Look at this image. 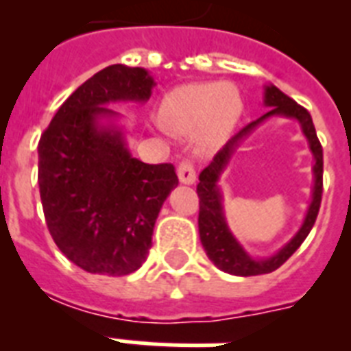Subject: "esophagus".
I'll return each instance as SVG.
<instances>
[{
  "label": "esophagus",
  "instance_id": "esophagus-1",
  "mask_svg": "<svg viewBox=\"0 0 351 351\" xmlns=\"http://www.w3.org/2000/svg\"><path fill=\"white\" fill-rule=\"evenodd\" d=\"M178 180L182 182V184H195V180H197V173H195V167H193L191 162H187V160H184L180 165H178Z\"/></svg>",
  "mask_w": 351,
  "mask_h": 351
}]
</instances>
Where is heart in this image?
Instances as JSON below:
<instances>
[{"mask_svg":"<svg viewBox=\"0 0 351 351\" xmlns=\"http://www.w3.org/2000/svg\"><path fill=\"white\" fill-rule=\"evenodd\" d=\"M244 112L239 89L231 84L198 82L173 87L160 100L158 123L171 134H191L202 151L219 147Z\"/></svg>","mask_w":351,"mask_h":351,"instance_id":"b5f03b06","label":"heart"}]
</instances>
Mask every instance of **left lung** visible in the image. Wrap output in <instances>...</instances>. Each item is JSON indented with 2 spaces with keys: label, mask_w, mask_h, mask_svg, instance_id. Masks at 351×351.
<instances>
[{
  "label": "left lung",
  "mask_w": 351,
  "mask_h": 351,
  "mask_svg": "<svg viewBox=\"0 0 351 351\" xmlns=\"http://www.w3.org/2000/svg\"><path fill=\"white\" fill-rule=\"evenodd\" d=\"M264 106L269 107L266 114H262L258 120L251 121L244 129H240L219 153L215 154L213 162L206 167L198 176L197 193L200 198V211H198V233H200V242L204 250L208 253L209 261L222 271L237 275V277H251V275H264V273L275 271L280 267L295 251L299 250V245L304 242L308 233L315 224L319 208H321L322 198V147L319 138H317L313 120L310 112L304 107H300L295 100L286 96L275 85H266L264 87ZM273 116L293 117L301 123L303 134L311 143V150L316 158L314 166V189L312 190V202L308 213L305 217V222L301 230L295 234L293 239L288 245H285L280 250L271 257H263L255 259L251 257L238 241L230 233L229 226L225 222L223 206H221V193H219L218 180L221 173L229 163L230 156L234 151L241 145L245 137L250 136V132L260 125L262 121Z\"/></svg>",
  "instance_id": "1"
}]
</instances>
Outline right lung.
<instances>
[{"mask_svg": "<svg viewBox=\"0 0 351 351\" xmlns=\"http://www.w3.org/2000/svg\"><path fill=\"white\" fill-rule=\"evenodd\" d=\"M153 76L109 65L82 84L38 143V184L47 228L63 255L89 273L136 271L153 245L162 204L178 186L173 164L132 158L109 104L143 101Z\"/></svg>", "mask_w": 351, "mask_h": 351, "instance_id": "obj_1", "label": "right lung"}]
</instances>
